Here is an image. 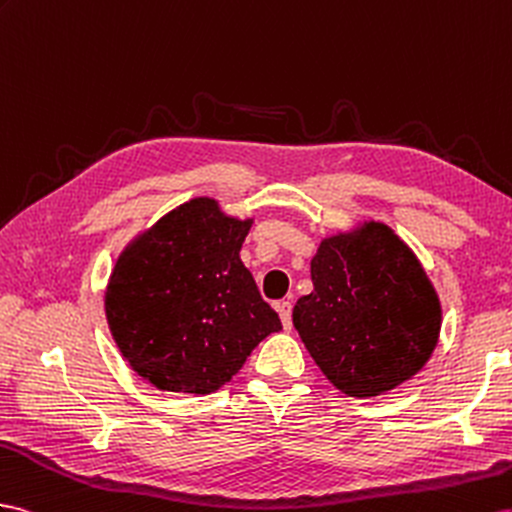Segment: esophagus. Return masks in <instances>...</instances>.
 Wrapping results in <instances>:
<instances>
[{"instance_id": "1", "label": "esophagus", "mask_w": 512, "mask_h": 512, "mask_svg": "<svg viewBox=\"0 0 512 512\" xmlns=\"http://www.w3.org/2000/svg\"><path fill=\"white\" fill-rule=\"evenodd\" d=\"M277 311H279L285 331H290L292 329V303L290 300H281V303H277Z\"/></svg>"}]
</instances>
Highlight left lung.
Instances as JSON below:
<instances>
[{
    "instance_id": "left-lung-1",
    "label": "left lung",
    "mask_w": 512,
    "mask_h": 512,
    "mask_svg": "<svg viewBox=\"0 0 512 512\" xmlns=\"http://www.w3.org/2000/svg\"><path fill=\"white\" fill-rule=\"evenodd\" d=\"M313 292L294 326L324 376L346 396L372 398L424 368L437 346L441 305L413 251L383 222L322 240Z\"/></svg>"
}]
</instances>
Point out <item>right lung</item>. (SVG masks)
Returning a JSON list of instances; mask_svg holds the SVG:
<instances>
[{"label":"right lung","mask_w":512,"mask_h":512,"mask_svg":"<svg viewBox=\"0 0 512 512\" xmlns=\"http://www.w3.org/2000/svg\"><path fill=\"white\" fill-rule=\"evenodd\" d=\"M251 225L201 196L157 220L116 261L108 326L131 370L153 387L207 396L281 331L240 259Z\"/></svg>","instance_id":"right-lung-1"}]
</instances>
